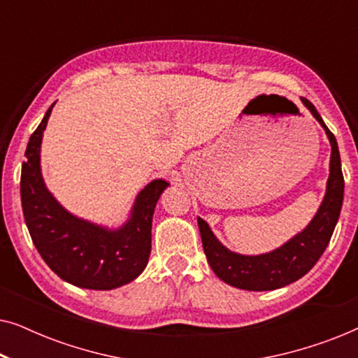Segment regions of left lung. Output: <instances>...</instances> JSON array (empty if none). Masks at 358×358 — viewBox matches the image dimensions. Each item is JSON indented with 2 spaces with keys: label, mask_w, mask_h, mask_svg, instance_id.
<instances>
[{
  "label": "left lung",
  "mask_w": 358,
  "mask_h": 358,
  "mask_svg": "<svg viewBox=\"0 0 358 358\" xmlns=\"http://www.w3.org/2000/svg\"><path fill=\"white\" fill-rule=\"evenodd\" d=\"M301 102L320 122L331 143L329 178L326 182V194L311 222L300 233L283 243L280 248L257 254V256H248V254L229 251L215 236L208 223L197 217L203 252L215 275L228 285L241 288V290H277L306 275L326 251L337 220H339L342 200H344V176L341 168L339 146H337L336 136L317 114L316 107L305 97H301Z\"/></svg>",
  "instance_id": "8db88e82"
}]
</instances>
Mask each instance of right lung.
I'll return each mask as SVG.
<instances>
[{"mask_svg": "<svg viewBox=\"0 0 358 358\" xmlns=\"http://www.w3.org/2000/svg\"><path fill=\"white\" fill-rule=\"evenodd\" d=\"M29 138L21 173L24 220L34 246L58 277L90 290H114L145 271L151 252V222L156 202L169 182L153 179L135 197L129 218L109 228L80 218L47 189L41 168V146L48 117Z\"/></svg>", "mask_w": 358, "mask_h": 358, "instance_id": "add662e5", "label": "right lung"}]
</instances>
